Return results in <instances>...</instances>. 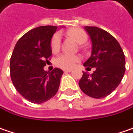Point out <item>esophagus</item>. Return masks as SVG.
Listing matches in <instances>:
<instances>
[{"instance_id": "esophagus-1", "label": "esophagus", "mask_w": 133, "mask_h": 133, "mask_svg": "<svg viewBox=\"0 0 133 133\" xmlns=\"http://www.w3.org/2000/svg\"><path fill=\"white\" fill-rule=\"evenodd\" d=\"M64 72H70L72 71L71 69H66V70H63Z\"/></svg>"}]
</instances>
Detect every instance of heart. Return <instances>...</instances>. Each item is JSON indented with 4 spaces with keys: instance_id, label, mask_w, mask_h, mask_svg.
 Wrapping results in <instances>:
<instances>
[{
    "instance_id": "b5f03b06",
    "label": "heart",
    "mask_w": 133,
    "mask_h": 133,
    "mask_svg": "<svg viewBox=\"0 0 133 133\" xmlns=\"http://www.w3.org/2000/svg\"><path fill=\"white\" fill-rule=\"evenodd\" d=\"M66 34L72 38L78 44H84L88 39V35L86 32L79 28H72L66 31ZM61 35L60 33H55L51 39V49L53 52L55 53L59 51L61 47ZM80 61V57L79 55L70 54H61L55 59V64L58 67L63 69H70L75 66V64Z\"/></svg>"
}]
</instances>
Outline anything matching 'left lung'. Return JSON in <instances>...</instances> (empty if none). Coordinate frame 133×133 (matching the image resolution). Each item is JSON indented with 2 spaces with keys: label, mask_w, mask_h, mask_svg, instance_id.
<instances>
[{
  "label": "left lung",
  "mask_w": 133,
  "mask_h": 133,
  "mask_svg": "<svg viewBox=\"0 0 133 133\" xmlns=\"http://www.w3.org/2000/svg\"><path fill=\"white\" fill-rule=\"evenodd\" d=\"M85 29L92 48L91 57L83 65L87 69L95 67V70L91 75L83 72L79 85L85 95L102 98L115 90L122 80L126 70L125 56L117 39L108 32L95 26Z\"/></svg>",
  "instance_id": "8db88e82"
}]
</instances>
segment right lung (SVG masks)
<instances>
[{"label":"right lung","mask_w":133,"mask_h":133,"mask_svg":"<svg viewBox=\"0 0 133 133\" xmlns=\"http://www.w3.org/2000/svg\"><path fill=\"white\" fill-rule=\"evenodd\" d=\"M57 29L45 25L29 31L19 39L10 57V77L15 89L32 103L48 101L59 89L63 70L43 69L51 60L50 43Z\"/></svg>","instance_id":"1"}]
</instances>
